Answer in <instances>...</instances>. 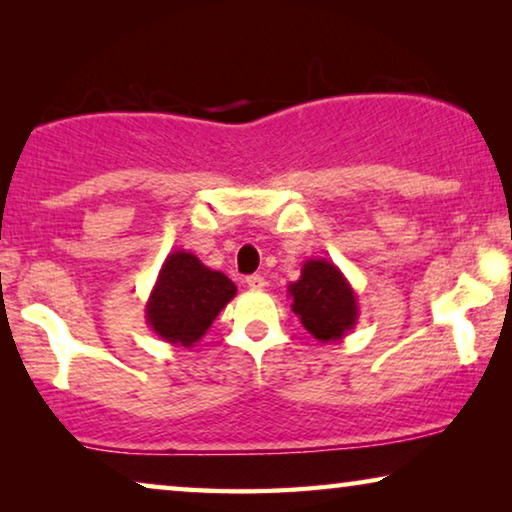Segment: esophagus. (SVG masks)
I'll return each instance as SVG.
<instances>
[{
    "label": "esophagus",
    "instance_id": "esophagus-1",
    "mask_svg": "<svg viewBox=\"0 0 512 512\" xmlns=\"http://www.w3.org/2000/svg\"><path fill=\"white\" fill-rule=\"evenodd\" d=\"M247 286L251 291H263L265 289V279L261 275H249L247 277Z\"/></svg>",
    "mask_w": 512,
    "mask_h": 512
}]
</instances>
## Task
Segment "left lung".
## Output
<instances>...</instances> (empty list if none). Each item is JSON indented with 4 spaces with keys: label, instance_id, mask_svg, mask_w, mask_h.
<instances>
[{
    "label": "left lung",
    "instance_id": "obj_1",
    "mask_svg": "<svg viewBox=\"0 0 512 512\" xmlns=\"http://www.w3.org/2000/svg\"><path fill=\"white\" fill-rule=\"evenodd\" d=\"M291 310L319 342H338L356 326V291L342 270L328 258H310L300 268L298 282L289 284Z\"/></svg>",
    "mask_w": 512,
    "mask_h": 512
}]
</instances>
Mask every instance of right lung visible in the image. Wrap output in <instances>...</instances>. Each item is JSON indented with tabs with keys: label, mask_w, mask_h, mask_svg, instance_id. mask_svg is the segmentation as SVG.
Wrapping results in <instances>:
<instances>
[{
	"label": "right lung",
	"mask_w": 512,
	"mask_h": 512,
	"mask_svg": "<svg viewBox=\"0 0 512 512\" xmlns=\"http://www.w3.org/2000/svg\"><path fill=\"white\" fill-rule=\"evenodd\" d=\"M237 286L186 249L172 251L146 300V324L160 340L193 347L235 298Z\"/></svg>",
	"instance_id": "right-lung-1"
}]
</instances>
